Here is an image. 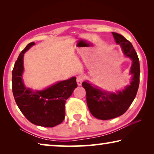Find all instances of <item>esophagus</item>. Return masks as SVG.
Returning a JSON list of instances; mask_svg holds the SVG:
<instances>
[{"instance_id": "obj_1", "label": "esophagus", "mask_w": 154, "mask_h": 154, "mask_svg": "<svg viewBox=\"0 0 154 154\" xmlns=\"http://www.w3.org/2000/svg\"><path fill=\"white\" fill-rule=\"evenodd\" d=\"M83 79H84V76L83 75H79L77 77V83L78 85H82V82H83Z\"/></svg>"}]
</instances>
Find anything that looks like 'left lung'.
I'll use <instances>...</instances> for the list:
<instances>
[{
  "instance_id": "1",
  "label": "left lung",
  "mask_w": 154,
  "mask_h": 154,
  "mask_svg": "<svg viewBox=\"0 0 154 154\" xmlns=\"http://www.w3.org/2000/svg\"><path fill=\"white\" fill-rule=\"evenodd\" d=\"M116 42L120 45L124 54L132 60L130 74L132 82L122 91L116 93L107 92L92 86L88 82H83L82 85L86 92L88 109L96 118L106 120L123 115L136 97L139 85L140 64L137 54L132 43L126 38L116 32H112Z\"/></svg>"
}]
</instances>
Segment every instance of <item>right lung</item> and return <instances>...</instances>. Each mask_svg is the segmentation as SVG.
I'll list each match as a JSON object with an SVG mask.
<instances>
[{"label":"right lung","instance_id":"right-lung-1","mask_svg":"<svg viewBox=\"0 0 154 154\" xmlns=\"http://www.w3.org/2000/svg\"><path fill=\"white\" fill-rule=\"evenodd\" d=\"M28 44L20 54L12 71V90L17 105L28 121L43 127H54L65 118V103L77 87L76 77L62 81L43 90L25 87L22 80L24 53L35 45Z\"/></svg>","mask_w":154,"mask_h":154}]
</instances>
